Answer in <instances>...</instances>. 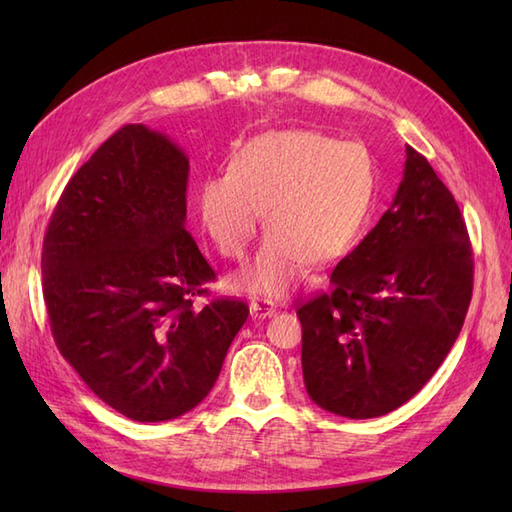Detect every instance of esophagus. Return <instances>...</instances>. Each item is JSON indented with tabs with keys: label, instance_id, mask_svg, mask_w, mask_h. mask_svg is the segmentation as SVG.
<instances>
[{
	"label": "esophagus",
	"instance_id": "esophagus-1",
	"mask_svg": "<svg viewBox=\"0 0 512 512\" xmlns=\"http://www.w3.org/2000/svg\"><path fill=\"white\" fill-rule=\"evenodd\" d=\"M250 314H253L255 319H266V317H273L275 314V303L268 301V299H253L250 301Z\"/></svg>",
	"mask_w": 512,
	"mask_h": 512
}]
</instances>
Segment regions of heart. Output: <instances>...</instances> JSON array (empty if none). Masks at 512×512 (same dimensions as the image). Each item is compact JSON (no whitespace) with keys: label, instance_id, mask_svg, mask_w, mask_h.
Masks as SVG:
<instances>
[{"label":"heart","instance_id":"heart-1","mask_svg":"<svg viewBox=\"0 0 512 512\" xmlns=\"http://www.w3.org/2000/svg\"><path fill=\"white\" fill-rule=\"evenodd\" d=\"M376 187V162L365 145L314 129H281L248 140L231 169L200 180L195 206L206 235L228 259H244L266 211L270 233L233 286L284 297L308 262L332 264L354 246Z\"/></svg>","mask_w":512,"mask_h":512}]
</instances>
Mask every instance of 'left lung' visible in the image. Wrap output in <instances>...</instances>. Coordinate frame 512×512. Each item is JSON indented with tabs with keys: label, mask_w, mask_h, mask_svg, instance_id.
Returning <instances> with one entry per match:
<instances>
[{
	"label": "left lung",
	"mask_w": 512,
	"mask_h": 512,
	"mask_svg": "<svg viewBox=\"0 0 512 512\" xmlns=\"http://www.w3.org/2000/svg\"><path fill=\"white\" fill-rule=\"evenodd\" d=\"M473 295V248L451 191L407 145L389 209L330 290L297 308L310 398L352 420L405 405L447 358Z\"/></svg>",
	"instance_id": "obj_1"
}]
</instances>
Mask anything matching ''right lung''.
<instances>
[{
    "label": "right lung",
    "instance_id": "obj_1",
    "mask_svg": "<svg viewBox=\"0 0 512 512\" xmlns=\"http://www.w3.org/2000/svg\"><path fill=\"white\" fill-rule=\"evenodd\" d=\"M189 158L125 125L65 184L43 237L41 277L61 356L136 422L191 411L213 389L248 306L206 295L215 270L187 231Z\"/></svg>",
    "mask_w": 512,
    "mask_h": 512
}]
</instances>
